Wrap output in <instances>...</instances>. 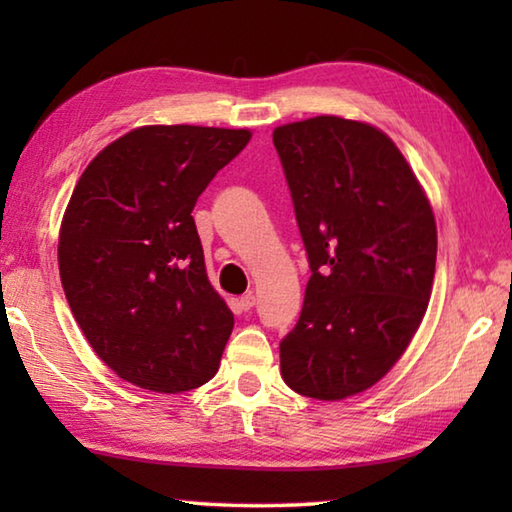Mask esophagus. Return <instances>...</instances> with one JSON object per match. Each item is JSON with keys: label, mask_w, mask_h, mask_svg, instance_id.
Returning a JSON list of instances; mask_svg holds the SVG:
<instances>
[{"label": "esophagus", "mask_w": 512, "mask_h": 512, "mask_svg": "<svg viewBox=\"0 0 512 512\" xmlns=\"http://www.w3.org/2000/svg\"><path fill=\"white\" fill-rule=\"evenodd\" d=\"M239 305H241V309H244V311L253 309V307H255V293L248 291L246 296H241V298H239Z\"/></svg>", "instance_id": "34e87169"}]
</instances>
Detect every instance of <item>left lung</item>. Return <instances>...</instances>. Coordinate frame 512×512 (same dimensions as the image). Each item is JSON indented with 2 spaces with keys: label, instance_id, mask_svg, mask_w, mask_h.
I'll return each instance as SVG.
<instances>
[{
  "label": "left lung",
  "instance_id": "left-lung-1",
  "mask_svg": "<svg viewBox=\"0 0 512 512\" xmlns=\"http://www.w3.org/2000/svg\"><path fill=\"white\" fill-rule=\"evenodd\" d=\"M311 277L280 343L282 379L314 400L357 395L418 332L436 273V219L391 137L334 115L277 126Z\"/></svg>",
  "mask_w": 512,
  "mask_h": 512
}]
</instances>
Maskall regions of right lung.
Returning a JSON list of instances; mask_svg holds the SVG:
<instances>
[{"label": "right lung", "instance_id": "right-lung-1", "mask_svg": "<svg viewBox=\"0 0 512 512\" xmlns=\"http://www.w3.org/2000/svg\"><path fill=\"white\" fill-rule=\"evenodd\" d=\"M250 131L142 126L83 171L60 225L69 309L97 357L155 393L203 386L235 316L205 273L192 210Z\"/></svg>", "mask_w": 512, "mask_h": 512}]
</instances>
